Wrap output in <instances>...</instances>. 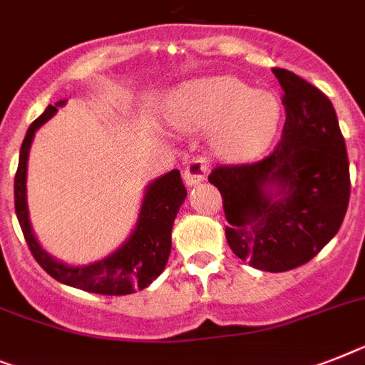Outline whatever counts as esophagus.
I'll use <instances>...</instances> for the list:
<instances>
[{
	"mask_svg": "<svg viewBox=\"0 0 365 365\" xmlns=\"http://www.w3.org/2000/svg\"><path fill=\"white\" fill-rule=\"evenodd\" d=\"M210 173V163H207L206 158H200V155H195L192 159H189V163L183 168V180L187 185H198L200 182H204Z\"/></svg>",
	"mask_w": 365,
	"mask_h": 365,
	"instance_id": "esophagus-1",
	"label": "esophagus"
}]
</instances>
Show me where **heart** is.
I'll list each match as a JSON object with an SVG mask.
<instances>
[{"instance_id": "obj_1", "label": "heart", "mask_w": 365, "mask_h": 365, "mask_svg": "<svg viewBox=\"0 0 365 365\" xmlns=\"http://www.w3.org/2000/svg\"><path fill=\"white\" fill-rule=\"evenodd\" d=\"M170 118L182 131L211 130V150L220 161L247 163L263 154L277 135L280 103L241 79L217 76L183 85Z\"/></svg>"}]
</instances>
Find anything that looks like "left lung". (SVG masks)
<instances>
[{
    "label": "left lung",
    "mask_w": 365,
    "mask_h": 365,
    "mask_svg": "<svg viewBox=\"0 0 365 365\" xmlns=\"http://www.w3.org/2000/svg\"><path fill=\"white\" fill-rule=\"evenodd\" d=\"M286 122L271 154L250 165H219L226 241L252 267L284 272L310 262L338 234L351 195L349 159L338 116L319 88L272 68Z\"/></svg>",
    "instance_id": "8db88e82"
}]
</instances>
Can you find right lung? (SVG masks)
<instances>
[{
    "instance_id": "right-lung-1",
    "label": "right lung",
    "mask_w": 365,
    "mask_h": 365,
    "mask_svg": "<svg viewBox=\"0 0 365 365\" xmlns=\"http://www.w3.org/2000/svg\"><path fill=\"white\" fill-rule=\"evenodd\" d=\"M61 106H64V100L46 107V111L29 125L20 148V161L14 176V210L27 247L38 265L50 277L66 286L78 287L88 293H98V295H130L137 289H145L163 272L167 265L170 245H173L170 232H173L174 219L187 197L180 170L174 168L146 187L135 228L125 243L107 258L88 265H68L55 259L42 249L33 234L29 210H27L26 178L27 158H29L35 131L44 122L50 120L57 113V107Z\"/></svg>"
}]
</instances>
